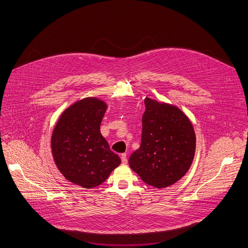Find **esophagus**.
I'll return each instance as SVG.
<instances>
[{"mask_svg": "<svg viewBox=\"0 0 248 248\" xmlns=\"http://www.w3.org/2000/svg\"><path fill=\"white\" fill-rule=\"evenodd\" d=\"M121 159H122V162H123L124 164H126V163H127V158H126V154H125V153H123V154L121 155Z\"/></svg>", "mask_w": 248, "mask_h": 248, "instance_id": "esophagus-1", "label": "esophagus"}]
</instances>
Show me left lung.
<instances>
[{
    "mask_svg": "<svg viewBox=\"0 0 248 248\" xmlns=\"http://www.w3.org/2000/svg\"><path fill=\"white\" fill-rule=\"evenodd\" d=\"M140 147L128 159L130 168L146 184L168 187L189 170L196 136L190 120L177 107L145 98Z\"/></svg>",
    "mask_w": 248,
    "mask_h": 248,
    "instance_id": "8db88e82",
    "label": "left lung"
}]
</instances>
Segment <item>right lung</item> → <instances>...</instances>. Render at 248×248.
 I'll return each mask as SVG.
<instances>
[{"label":"right lung","instance_id":"1","mask_svg":"<svg viewBox=\"0 0 248 248\" xmlns=\"http://www.w3.org/2000/svg\"><path fill=\"white\" fill-rule=\"evenodd\" d=\"M106 109L101 100L83 99L64 110L52 133L57 168L67 180L86 189L101 185L121 164L100 131Z\"/></svg>","mask_w":248,"mask_h":248}]
</instances>
